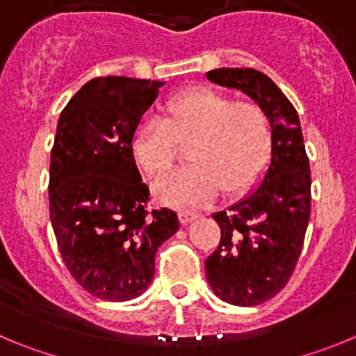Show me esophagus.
Here are the masks:
<instances>
[{
    "label": "esophagus",
    "instance_id": "esophagus-1",
    "mask_svg": "<svg viewBox=\"0 0 356 356\" xmlns=\"http://www.w3.org/2000/svg\"><path fill=\"white\" fill-rule=\"evenodd\" d=\"M200 213L196 212H191V210H181L180 212V222L181 225H188V222H193L194 219H197Z\"/></svg>",
    "mask_w": 356,
    "mask_h": 356
}]
</instances>
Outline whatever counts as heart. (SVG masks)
Segmentation results:
<instances>
[{"label": "heart", "instance_id": "b5f03b06", "mask_svg": "<svg viewBox=\"0 0 356 356\" xmlns=\"http://www.w3.org/2000/svg\"><path fill=\"white\" fill-rule=\"evenodd\" d=\"M191 165L163 176L153 187L163 205L200 207L225 188L244 193L266 171L273 153V127L266 110L253 102L193 87L163 103L162 121L146 119L131 140L140 169L160 176L172 165L178 144H188Z\"/></svg>", "mask_w": 356, "mask_h": 356}]
</instances>
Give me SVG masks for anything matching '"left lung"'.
<instances>
[{
  "label": "left lung",
  "mask_w": 356,
  "mask_h": 356,
  "mask_svg": "<svg viewBox=\"0 0 356 356\" xmlns=\"http://www.w3.org/2000/svg\"><path fill=\"white\" fill-rule=\"evenodd\" d=\"M207 78L246 92L271 119L273 153L264 181L229 212L213 213L221 241L205 260L216 296L254 307L287 285L300 259L310 219V165L298 112L271 78L250 67L213 69Z\"/></svg>",
  "instance_id": "8db88e82"
}]
</instances>
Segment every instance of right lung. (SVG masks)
Segmentation results:
<instances>
[{
  "label": "right lung",
  "mask_w": 356,
  "mask_h": 356,
  "mask_svg": "<svg viewBox=\"0 0 356 356\" xmlns=\"http://www.w3.org/2000/svg\"><path fill=\"white\" fill-rule=\"evenodd\" d=\"M162 81L94 78L71 97L49 163V216L65 267L99 300L128 301L155 275V254L180 226L171 209L147 210L131 140Z\"/></svg>",
  "instance_id": "add662e5"
}]
</instances>
